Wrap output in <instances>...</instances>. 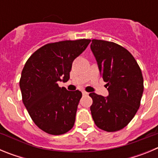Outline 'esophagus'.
Listing matches in <instances>:
<instances>
[{
	"label": "esophagus",
	"instance_id": "obj_1",
	"mask_svg": "<svg viewBox=\"0 0 158 158\" xmlns=\"http://www.w3.org/2000/svg\"><path fill=\"white\" fill-rule=\"evenodd\" d=\"M82 94L85 96V95H89V93H87V92H85V91H83L82 92Z\"/></svg>",
	"mask_w": 158,
	"mask_h": 158
}]
</instances>
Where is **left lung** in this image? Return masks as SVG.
<instances>
[{
  "instance_id": "obj_1",
  "label": "left lung",
  "mask_w": 158,
  "mask_h": 158,
  "mask_svg": "<svg viewBox=\"0 0 158 158\" xmlns=\"http://www.w3.org/2000/svg\"><path fill=\"white\" fill-rule=\"evenodd\" d=\"M90 47L109 93L107 97L89 94L92 116L100 129L119 131L127 126L140 107L144 89L142 70L133 55L117 43L93 40Z\"/></svg>"
}]
</instances>
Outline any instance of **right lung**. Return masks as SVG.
<instances>
[{"label": "right lung", "instance_id": "obj_1", "mask_svg": "<svg viewBox=\"0 0 158 158\" xmlns=\"http://www.w3.org/2000/svg\"><path fill=\"white\" fill-rule=\"evenodd\" d=\"M90 40H65L46 44L27 59L19 80L22 100L38 127L53 135L66 133L74 125L81 92L58 86L66 82L73 60Z\"/></svg>", "mask_w": 158, "mask_h": 158}]
</instances>
